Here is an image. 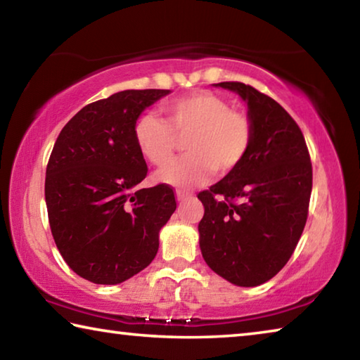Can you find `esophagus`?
Segmentation results:
<instances>
[{
    "label": "esophagus",
    "mask_w": 360,
    "mask_h": 360,
    "mask_svg": "<svg viewBox=\"0 0 360 360\" xmlns=\"http://www.w3.org/2000/svg\"><path fill=\"white\" fill-rule=\"evenodd\" d=\"M193 193L191 192H184V191H176V198H178V202H184L187 198H192Z\"/></svg>",
    "instance_id": "obj_1"
}]
</instances>
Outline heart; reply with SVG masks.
Here are the masks:
<instances>
[{
	"mask_svg": "<svg viewBox=\"0 0 360 360\" xmlns=\"http://www.w3.org/2000/svg\"><path fill=\"white\" fill-rule=\"evenodd\" d=\"M165 120L143 112L133 125L138 150L150 165L163 168L172 160L178 137L186 140L188 155L158 173V179L176 187H193L212 173L229 174L246 160L254 143V122L231 109L221 95L200 90L163 106Z\"/></svg>",
	"mask_w": 360,
	"mask_h": 360,
	"instance_id": "heart-1",
	"label": "heart"
}]
</instances>
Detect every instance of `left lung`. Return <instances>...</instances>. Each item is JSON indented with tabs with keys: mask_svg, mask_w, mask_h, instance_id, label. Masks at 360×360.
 Wrapping results in <instances>:
<instances>
[{
	"mask_svg": "<svg viewBox=\"0 0 360 360\" xmlns=\"http://www.w3.org/2000/svg\"><path fill=\"white\" fill-rule=\"evenodd\" d=\"M248 101L254 143L246 160L198 193L200 249L212 271L243 288L288 264L308 219L313 167L304 136L271 96L243 82L216 84Z\"/></svg>",
	"mask_w": 360,
	"mask_h": 360,
	"instance_id": "8db88e82",
	"label": "left lung"
}]
</instances>
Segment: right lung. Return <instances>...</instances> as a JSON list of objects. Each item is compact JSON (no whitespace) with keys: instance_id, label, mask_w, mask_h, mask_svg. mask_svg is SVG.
I'll list each match as a JSON object with an SVG mask.
<instances>
[{"instance_id":"add662e5","label":"right lung","mask_w":360,"mask_h":360,"mask_svg":"<svg viewBox=\"0 0 360 360\" xmlns=\"http://www.w3.org/2000/svg\"><path fill=\"white\" fill-rule=\"evenodd\" d=\"M169 90H124L84 106L60 131L46 169L52 236L72 271L119 284L144 270L176 210L168 184L136 188L148 165L133 139L146 108Z\"/></svg>"}]
</instances>
